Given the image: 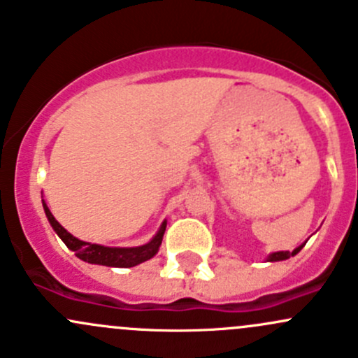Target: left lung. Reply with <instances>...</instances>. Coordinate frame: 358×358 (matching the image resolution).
I'll return each mask as SVG.
<instances>
[{
  "mask_svg": "<svg viewBox=\"0 0 358 358\" xmlns=\"http://www.w3.org/2000/svg\"><path fill=\"white\" fill-rule=\"evenodd\" d=\"M305 244H306V243H303L301 246L296 248L294 251H277V252H272V255H270L268 258H266V262H282V259L291 258V256L298 255V252L301 251V249H303V246H305Z\"/></svg>",
  "mask_w": 358,
  "mask_h": 358,
  "instance_id": "obj_1",
  "label": "left lung"
}]
</instances>
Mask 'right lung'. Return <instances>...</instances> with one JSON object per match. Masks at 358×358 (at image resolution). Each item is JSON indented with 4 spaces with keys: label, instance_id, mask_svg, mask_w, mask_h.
I'll return each mask as SVG.
<instances>
[{
    "label": "right lung",
    "instance_id": "1",
    "mask_svg": "<svg viewBox=\"0 0 358 358\" xmlns=\"http://www.w3.org/2000/svg\"><path fill=\"white\" fill-rule=\"evenodd\" d=\"M43 208H45L46 218H48L50 225L53 227V230L57 232V236L64 241V244L76 252L79 259L83 262L93 263V265H106V266H119V268H128V266L140 265V263L147 262L152 256H156L159 251V246L162 243V236H164L166 230V220L162 222L161 229L157 230V234L154 236V239L150 243L143 244L138 248H107L100 246V244H92L85 243V241L76 239L72 234H69L62 225L55 220V216L52 215V211L48 209V206L43 201Z\"/></svg>",
    "mask_w": 358,
    "mask_h": 358
}]
</instances>
